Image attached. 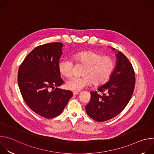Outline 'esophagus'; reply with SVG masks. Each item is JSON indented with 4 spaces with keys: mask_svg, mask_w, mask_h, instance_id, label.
Here are the masks:
<instances>
[{
    "mask_svg": "<svg viewBox=\"0 0 154 154\" xmlns=\"http://www.w3.org/2000/svg\"><path fill=\"white\" fill-rule=\"evenodd\" d=\"M80 93V91H74V92L73 93V94H74V95H77V94H79Z\"/></svg>",
    "mask_w": 154,
    "mask_h": 154,
    "instance_id": "esophagus-1",
    "label": "esophagus"
}]
</instances>
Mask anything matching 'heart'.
Wrapping results in <instances>:
<instances>
[{
	"label": "heart",
	"mask_w": 154,
	"mask_h": 154,
	"mask_svg": "<svg viewBox=\"0 0 154 154\" xmlns=\"http://www.w3.org/2000/svg\"><path fill=\"white\" fill-rule=\"evenodd\" d=\"M73 60L77 65L83 66L81 77H72L66 83V88L78 91L90 85L104 84L110 79L115 67L114 60L109 57H102L93 51H82L75 54ZM59 71L66 77L73 72L74 63L69 59H64L59 64Z\"/></svg>",
	"instance_id": "1"
}]
</instances>
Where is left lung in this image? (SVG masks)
Returning a JSON list of instances; mask_svg holds the SVG:
<instances>
[{
	"instance_id": "obj_1",
	"label": "left lung",
	"mask_w": 154,
	"mask_h": 154,
	"mask_svg": "<svg viewBox=\"0 0 154 154\" xmlns=\"http://www.w3.org/2000/svg\"><path fill=\"white\" fill-rule=\"evenodd\" d=\"M116 57L117 65L109 82L97 91L90 92V100L85 107L88 116L97 122L106 121L119 114L134 91L135 73L131 63L121 52Z\"/></svg>"
}]
</instances>
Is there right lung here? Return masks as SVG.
Returning a JSON list of instances; mask_svg holds the SVG:
<instances>
[{
    "label": "right lung",
    "instance_id": "obj_1",
    "mask_svg": "<svg viewBox=\"0 0 154 154\" xmlns=\"http://www.w3.org/2000/svg\"><path fill=\"white\" fill-rule=\"evenodd\" d=\"M63 44L55 42L37 46L18 69L17 82L25 102L35 113L47 119L60 115L73 94L58 88L63 81L59 71Z\"/></svg>",
    "mask_w": 154,
    "mask_h": 154
}]
</instances>
